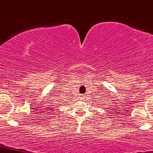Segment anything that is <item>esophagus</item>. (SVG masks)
Masks as SVG:
<instances>
[{
  "label": "esophagus",
  "mask_w": 153,
  "mask_h": 153,
  "mask_svg": "<svg viewBox=\"0 0 153 153\" xmlns=\"http://www.w3.org/2000/svg\"><path fill=\"white\" fill-rule=\"evenodd\" d=\"M84 98H85L84 95L82 96V97H80V100H84Z\"/></svg>",
  "instance_id": "obj_1"
}]
</instances>
